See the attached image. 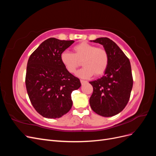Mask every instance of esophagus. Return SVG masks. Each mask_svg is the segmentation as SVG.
<instances>
[{
    "instance_id": "34e87169",
    "label": "esophagus",
    "mask_w": 156,
    "mask_h": 156,
    "mask_svg": "<svg viewBox=\"0 0 156 156\" xmlns=\"http://www.w3.org/2000/svg\"><path fill=\"white\" fill-rule=\"evenodd\" d=\"M87 81H84V80H81V84H83L84 83H86Z\"/></svg>"
}]
</instances>
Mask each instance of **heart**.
Returning a JSON list of instances; mask_svg holds the SVG:
<instances>
[{
  "label": "heart",
  "instance_id": "b5f03b06",
  "mask_svg": "<svg viewBox=\"0 0 156 156\" xmlns=\"http://www.w3.org/2000/svg\"><path fill=\"white\" fill-rule=\"evenodd\" d=\"M74 54L64 51L60 54V61L69 73H74L81 65L84 67L77 71L76 75L83 79L97 76L104 73L108 65V55L103 48L96 47L88 42H81L73 47Z\"/></svg>",
  "mask_w": 156,
  "mask_h": 156
}]
</instances>
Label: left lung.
<instances>
[{
  "instance_id": "left-lung-1",
  "label": "left lung",
  "mask_w": 156,
  "mask_h": 156,
  "mask_svg": "<svg viewBox=\"0 0 156 156\" xmlns=\"http://www.w3.org/2000/svg\"><path fill=\"white\" fill-rule=\"evenodd\" d=\"M90 41L103 46L108 55V65L101 78L89 82L94 89L90 105L99 115L115 116L124 109L130 98L133 77L129 60L108 37H99Z\"/></svg>"
}]
</instances>
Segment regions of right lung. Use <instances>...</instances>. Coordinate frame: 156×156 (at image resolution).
Here are the masks:
<instances>
[{
	"mask_svg": "<svg viewBox=\"0 0 156 156\" xmlns=\"http://www.w3.org/2000/svg\"><path fill=\"white\" fill-rule=\"evenodd\" d=\"M74 43L51 37L29 57L25 84L36 111L47 119H58L71 109V94L81 86L80 80L66 69L60 54Z\"/></svg>",
	"mask_w": 156,
	"mask_h": 156,
	"instance_id": "add662e5",
	"label": "right lung"
}]
</instances>
